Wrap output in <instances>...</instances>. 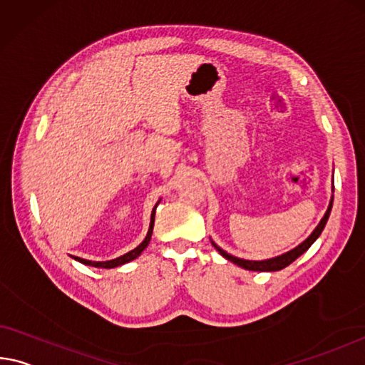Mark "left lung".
<instances>
[{
  "mask_svg": "<svg viewBox=\"0 0 365 365\" xmlns=\"http://www.w3.org/2000/svg\"><path fill=\"white\" fill-rule=\"evenodd\" d=\"M331 206H333V200L329 201V206H328V210H327V212H325V216H323L320 224L317 225L315 230L310 234V237H309L307 240H304L302 244L294 248V250L284 253V255L276 257V258L262 259V262H252V259H242V258H237V257L229 255L227 252H224L222 248H219L216 244H214V242H212V245H214V248H216V250H217L219 253H221V255H222L225 259H229V262L239 264L240 268H244V269H248V271H279V269L286 268V266L291 264V263L294 262V259H297L300 255H302L304 252H307L309 248H310V245L314 244V242L318 239V237H320L322 230L325 229V224H327L328 217H329V212H331Z\"/></svg>",
  "mask_w": 365,
  "mask_h": 365,
  "instance_id": "8db88e82",
  "label": "left lung"
}]
</instances>
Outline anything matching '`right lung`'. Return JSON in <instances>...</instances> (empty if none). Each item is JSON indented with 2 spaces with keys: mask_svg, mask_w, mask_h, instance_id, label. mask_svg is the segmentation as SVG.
Here are the masks:
<instances>
[{
  "mask_svg": "<svg viewBox=\"0 0 365 365\" xmlns=\"http://www.w3.org/2000/svg\"><path fill=\"white\" fill-rule=\"evenodd\" d=\"M155 207H158V205L154 206L153 210V214H151V224H149V230H148V235L146 239H144L140 245H138L135 250H131L128 253H125V255H121L118 258L115 259H110V262H89V259H84V258H79V257H73L74 259H78L79 263L83 264H89V266H96V268H115V266H120V264H125L131 262V259H135L141 255V252L144 250V248L148 247L149 240H151V235H153V229H154V217H155Z\"/></svg>",
  "mask_w": 365,
  "mask_h": 365,
  "instance_id": "right-lung-1",
  "label": "right lung"
}]
</instances>
